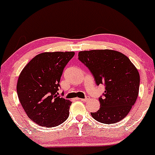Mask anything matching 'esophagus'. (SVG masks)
<instances>
[{"label": "esophagus", "mask_w": 155, "mask_h": 155, "mask_svg": "<svg viewBox=\"0 0 155 155\" xmlns=\"http://www.w3.org/2000/svg\"><path fill=\"white\" fill-rule=\"evenodd\" d=\"M78 99L81 100V101H86L89 100V97H86L85 98H82V99H80V98H78Z\"/></svg>", "instance_id": "esophagus-1"}]
</instances>
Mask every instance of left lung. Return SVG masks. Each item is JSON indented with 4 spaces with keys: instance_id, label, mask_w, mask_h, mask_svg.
I'll use <instances>...</instances> for the list:
<instances>
[{
    "instance_id": "1",
    "label": "left lung",
    "mask_w": 155,
    "mask_h": 155,
    "mask_svg": "<svg viewBox=\"0 0 155 155\" xmlns=\"http://www.w3.org/2000/svg\"><path fill=\"white\" fill-rule=\"evenodd\" d=\"M78 59L94 78L96 84H104L105 91L99 97L101 108L91 116L98 122L111 124L126 117L136 102L140 74L129 58L110 49L82 51Z\"/></svg>"
}]
</instances>
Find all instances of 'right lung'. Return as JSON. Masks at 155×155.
Wrapping results in <instances>:
<instances>
[{
  "label": "right lung",
  "mask_w": 155,
  "mask_h": 155,
  "mask_svg": "<svg viewBox=\"0 0 155 155\" xmlns=\"http://www.w3.org/2000/svg\"><path fill=\"white\" fill-rule=\"evenodd\" d=\"M74 51L44 52L31 60L20 74L17 93L33 122L45 127L63 124L69 115L71 101L58 96L60 81Z\"/></svg>",
  "instance_id": "right-lung-1"
}]
</instances>
